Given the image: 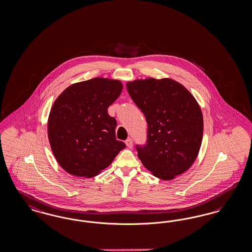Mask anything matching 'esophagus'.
<instances>
[{"instance_id":"obj_1","label":"esophagus","mask_w":252,"mask_h":252,"mask_svg":"<svg viewBox=\"0 0 252 252\" xmlns=\"http://www.w3.org/2000/svg\"><path fill=\"white\" fill-rule=\"evenodd\" d=\"M126 146H127L128 148H132V146H133V141H132V139L128 138V139L126 141Z\"/></svg>"}]
</instances>
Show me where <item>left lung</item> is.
<instances>
[{"mask_svg": "<svg viewBox=\"0 0 252 252\" xmlns=\"http://www.w3.org/2000/svg\"><path fill=\"white\" fill-rule=\"evenodd\" d=\"M147 122V144L137 145L144 167L156 178L174 180L191 167L203 137V115L192 94L171 78L126 83Z\"/></svg>", "mask_w": 252, "mask_h": 252, "instance_id": "left-lung-1", "label": "left lung"}]
</instances>
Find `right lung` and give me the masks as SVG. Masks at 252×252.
I'll use <instances>...</instances> for the list:
<instances>
[{"label":"right lung","instance_id":"add662e5","mask_svg":"<svg viewBox=\"0 0 252 252\" xmlns=\"http://www.w3.org/2000/svg\"><path fill=\"white\" fill-rule=\"evenodd\" d=\"M122 90L120 80L95 77L69 86L55 101L49 114V143L69 174L97 176L126 147L116 140L117 122L108 113Z\"/></svg>","mask_w":252,"mask_h":252}]
</instances>
